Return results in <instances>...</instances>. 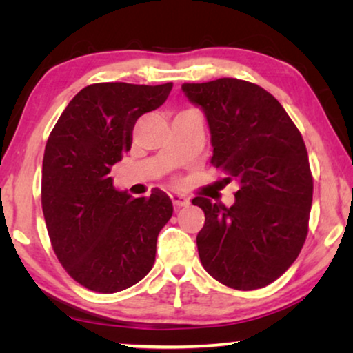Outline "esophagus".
<instances>
[{"label":"esophagus","mask_w":353,"mask_h":353,"mask_svg":"<svg viewBox=\"0 0 353 353\" xmlns=\"http://www.w3.org/2000/svg\"><path fill=\"white\" fill-rule=\"evenodd\" d=\"M168 194H170V199H172L173 205H175L176 209H180V207H186L188 204H190V199H188L185 194H181V192L170 191Z\"/></svg>","instance_id":"1"}]
</instances>
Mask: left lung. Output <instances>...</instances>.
I'll return each mask as SVG.
<instances>
[{
	"instance_id": "left-lung-1",
	"label": "left lung",
	"mask_w": 353,
	"mask_h": 353,
	"mask_svg": "<svg viewBox=\"0 0 353 353\" xmlns=\"http://www.w3.org/2000/svg\"><path fill=\"white\" fill-rule=\"evenodd\" d=\"M204 110L214 156L238 183L226 207L197 196L205 214L197 233L202 267L225 286L252 291L278 279L305 243L313 178L302 134L278 99L262 86L238 79L181 85Z\"/></svg>"
}]
</instances>
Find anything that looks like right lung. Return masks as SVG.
<instances>
[{
  "label": "right lung",
  "instance_id": "right-lung-1",
  "mask_svg": "<svg viewBox=\"0 0 353 353\" xmlns=\"http://www.w3.org/2000/svg\"><path fill=\"white\" fill-rule=\"evenodd\" d=\"M173 83H94L74 96L48 138L41 207L54 254L65 272L101 294L123 291L146 276L157 236L173 214L170 197L117 191L110 168L132 148L143 114L161 108Z\"/></svg>",
  "mask_w": 353,
  "mask_h": 353
}]
</instances>
